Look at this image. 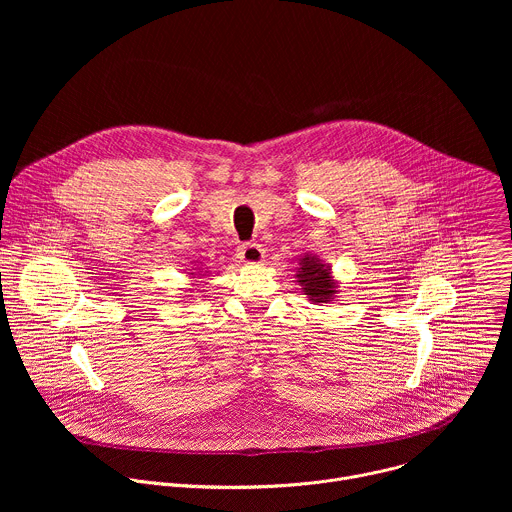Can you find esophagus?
Wrapping results in <instances>:
<instances>
[{"label":"esophagus","mask_w":512,"mask_h":512,"mask_svg":"<svg viewBox=\"0 0 512 512\" xmlns=\"http://www.w3.org/2000/svg\"><path fill=\"white\" fill-rule=\"evenodd\" d=\"M237 257L247 265H261L265 261V249L257 243H247L237 249Z\"/></svg>","instance_id":"obj_1"}]
</instances>
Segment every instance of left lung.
<instances>
[{"label":"left lung","mask_w":512,"mask_h":512,"mask_svg":"<svg viewBox=\"0 0 512 512\" xmlns=\"http://www.w3.org/2000/svg\"><path fill=\"white\" fill-rule=\"evenodd\" d=\"M298 285H302L304 296L312 304H330L334 302V296L338 294V281L332 275V265L324 263L316 255H302L300 267H298Z\"/></svg>","instance_id":"8db88e82"}]
</instances>
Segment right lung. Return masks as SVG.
<instances>
[{"label":"right lung","mask_w":512,"mask_h":512,"mask_svg":"<svg viewBox=\"0 0 512 512\" xmlns=\"http://www.w3.org/2000/svg\"><path fill=\"white\" fill-rule=\"evenodd\" d=\"M204 275H206V271H202L200 267H192V269H190V277H192V279H194V277L200 279V277H204ZM196 285H198V281L192 283V287H196Z\"/></svg>","instance_id":"add662e5"}]
</instances>
